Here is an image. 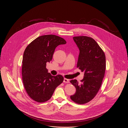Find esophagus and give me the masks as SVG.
<instances>
[{
  "label": "esophagus",
  "mask_w": 128,
  "mask_h": 128,
  "mask_svg": "<svg viewBox=\"0 0 128 128\" xmlns=\"http://www.w3.org/2000/svg\"><path fill=\"white\" fill-rule=\"evenodd\" d=\"M63 82H65V83H69V80H68V79H67V78H64Z\"/></svg>",
  "instance_id": "obj_1"
}]
</instances>
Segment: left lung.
<instances>
[{
    "instance_id": "1",
    "label": "left lung",
    "mask_w": 128,
    "mask_h": 128,
    "mask_svg": "<svg viewBox=\"0 0 128 128\" xmlns=\"http://www.w3.org/2000/svg\"><path fill=\"white\" fill-rule=\"evenodd\" d=\"M73 39L80 50L77 67L84 72V77L80 84L76 80L70 81L76 88V93L70 98L83 104L92 100L99 91L105 74L106 59L104 52L92 38L81 36Z\"/></svg>"
}]
</instances>
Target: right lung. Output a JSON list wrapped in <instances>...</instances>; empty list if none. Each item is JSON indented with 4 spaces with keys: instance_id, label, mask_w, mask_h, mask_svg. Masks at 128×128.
I'll list each match as a JSON object with an SVG mask.
<instances>
[{
    "instance_id": "right-lung-1",
    "label": "right lung",
    "mask_w": 128,
    "mask_h": 128,
    "mask_svg": "<svg viewBox=\"0 0 128 128\" xmlns=\"http://www.w3.org/2000/svg\"><path fill=\"white\" fill-rule=\"evenodd\" d=\"M66 42L55 35L40 36L26 48L23 57L22 74L23 84L29 96L38 102H44L52 96L56 88L62 83L61 75L52 76L46 63L52 61L55 48Z\"/></svg>"
}]
</instances>
